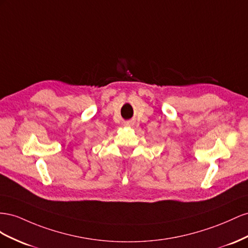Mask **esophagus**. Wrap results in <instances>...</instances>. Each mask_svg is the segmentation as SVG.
Segmentation results:
<instances>
[{
    "label": "esophagus",
    "instance_id": "obj_1",
    "mask_svg": "<svg viewBox=\"0 0 248 248\" xmlns=\"http://www.w3.org/2000/svg\"><path fill=\"white\" fill-rule=\"evenodd\" d=\"M124 124H125V125H129V126H130V125H132V123H125Z\"/></svg>",
    "mask_w": 248,
    "mask_h": 248
}]
</instances>
